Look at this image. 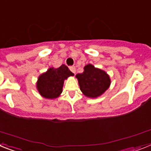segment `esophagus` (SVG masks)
Segmentation results:
<instances>
[{"label": "esophagus", "instance_id": "obj_1", "mask_svg": "<svg viewBox=\"0 0 151 151\" xmlns=\"http://www.w3.org/2000/svg\"><path fill=\"white\" fill-rule=\"evenodd\" d=\"M69 69H70V71L72 72V73H73L75 74V73H76V67H75V66H70V67H69Z\"/></svg>", "mask_w": 151, "mask_h": 151}]
</instances>
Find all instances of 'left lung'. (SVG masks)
I'll use <instances>...</instances> for the list:
<instances>
[{"mask_svg":"<svg viewBox=\"0 0 151 151\" xmlns=\"http://www.w3.org/2000/svg\"><path fill=\"white\" fill-rule=\"evenodd\" d=\"M80 89L85 96L97 97L104 93L110 85V78L104 71L97 69L91 64L84 67L82 73L77 74Z\"/></svg>","mask_w":151,"mask_h":151,"instance_id":"1","label":"left lung"}]
</instances>
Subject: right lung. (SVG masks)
I'll use <instances>...</instances> for the list:
<instances>
[{
    "label": "right lung",
    "instance_id": "right-lung-1",
    "mask_svg": "<svg viewBox=\"0 0 151 151\" xmlns=\"http://www.w3.org/2000/svg\"><path fill=\"white\" fill-rule=\"evenodd\" d=\"M73 75L64 64L57 69L50 68L39 76L37 88L41 96L47 99H54L62 93L64 80Z\"/></svg>",
    "mask_w": 151,
    "mask_h": 151
}]
</instances>
